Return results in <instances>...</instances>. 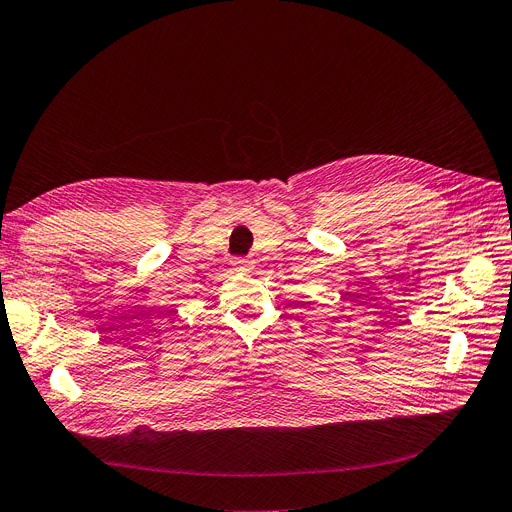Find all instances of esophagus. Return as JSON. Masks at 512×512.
Instances as JSON below:
<instances>
[{
	"label": "esophagus",
	"instance_id": "1",
	"mask_svg": "<svg viewBox=\"0 0 512 512\" xmlns=\"http://www.w3.org/2000/svg\"><path fill=\"white\" fill-rule=\"evenodd\" d=\"M234 268L238 272H251L253 270V259H236L234 261Z\"/></svg>",
	"mask_w": 512,
	"mask_h": 512
}]
</instances>
